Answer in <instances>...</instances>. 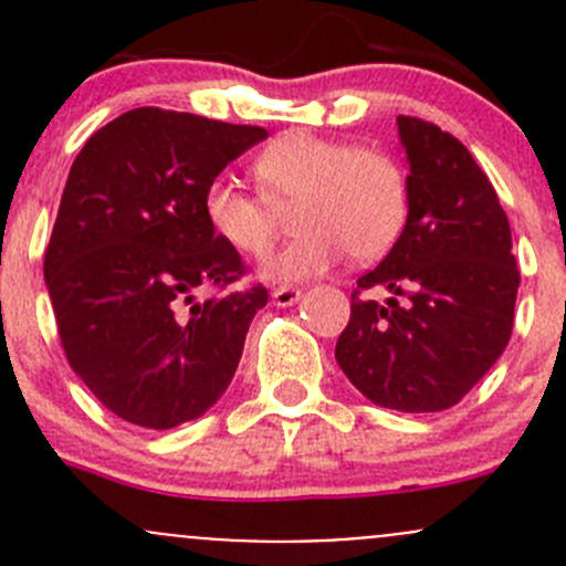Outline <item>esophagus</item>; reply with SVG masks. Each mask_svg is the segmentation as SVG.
Segmentation results:
<instances>
[{"label":"esophagus","instance_id":"obj_1","mask_svg":"<svg viewBox=\"0 0 566 566\" xmlns=\"http://www.w3.org/2000/svg\"><path fill=\"white\" fill-rule=\"evenodd\" d=\"M271 298L276 306H293L301 301V290L298 287H276L271 293Z\"/></svg>","mask_w":566,"mask_h":566}]
</instances>
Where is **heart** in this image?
Here are the masks:
<instances>
[{"label": "heart", "instance_id": "heart-1", "mask_svg": "<svg viewBox=\"0 0 566 566\" xmlns=\"http://www.w3.org/2000/svg\"><path fill=\"white\" fill-rule=\"evenodd\" d=\"M260 193L230 177L205 186L202 213L232 251L265 254L276 235V210H293L295 241L273 251L260 273L268 282H306L347 254L373 262L389 251L408 221V182L389 153L293 130L254 161Z\"/></svg>", "mask_w": 566, "mask_h": 566}]
</instances>
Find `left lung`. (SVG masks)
<instances>
[{"label":"left lung","instance_id":"8db88e82","mask_svg":"<svg viewBox=\"0 0 566 566\" xmlns=\"http://www.w3.org/2000/svg\"><path fill=\"white\" fill-rule=\"evenodd\" d=\"M408 161V221L358 279L336 364L380 408L438 413L499 361L515 323L521 271L499 193L452 134L397 117ZM380 286L384 305L357 295Z\"/></svg>","mask_w":566,"mask_h":566}]
</instances>
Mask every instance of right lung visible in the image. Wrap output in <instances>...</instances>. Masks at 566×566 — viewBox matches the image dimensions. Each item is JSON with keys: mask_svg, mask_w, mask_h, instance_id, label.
Masks as SVG:
<instances>
[{"mask_svg": "<svg viewBox=\"0 0 566 566\" xmlns=\"http://www.w3.org/2000/svg\"><path fill=\"white\" fill-rule=\"evenodd\" d=\"M268 136L142 106L95 130L62 191L43 260L73 373L114 416L172 430L213 408L241 361L262 284L197 301L241 279L238 251L210 230L202 193Z\"/></svg>", "mask_w": 566, "mask_h": 566, "instance_id": "1", "label": "right lung"}]
</instances>
